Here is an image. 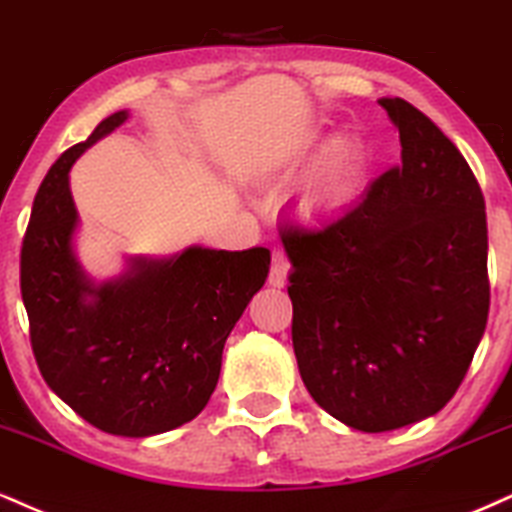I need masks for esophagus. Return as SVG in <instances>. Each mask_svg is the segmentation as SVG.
Returning a JSON list of instances; mask_svg holds the SVG:
<instances>
[{"instance_id": "esophagus-1", "label": "esophagus", "mask_w": 512, "mask_h": 512, "mask_svg": "<svg viewBox=\"0 0 512 512\" xmlns=\"http://www.w3.org/2000/svg\"><path fill=\"white\" fill-rule=\"evenodd\" d=\"M287 273H290V261H287L285 251L273 249V263H270L268 282L273 287H282L287 282Z\"/></svg>"}]
</instances>
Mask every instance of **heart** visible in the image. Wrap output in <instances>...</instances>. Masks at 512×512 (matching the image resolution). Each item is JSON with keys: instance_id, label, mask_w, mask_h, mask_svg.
I'll return each mask as SVG.
<instances>
[{"instance_id": "heart-1", "label": "heart", "mask_w": 512, "mask_h": 512, "mask_svg": "<svg viewBox=\"0 0 512 512\" xmlns=\"http://www.w3.org/2000/svg\"><path fill=\"white\" fill-rule=\"evenodd\" d=\"M366 167H369V155L359 136L342 131L328 138L304 179L302 196L306 208L328 213L345 206L362 186Z\"/></svg>"}]
</instances>
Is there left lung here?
<instances>
[{
    "instance_id": "left-lung-1",
    "label": "left lung",
    "mask_w": 512,
    "mask_h": 512,
    "mask_svg": "<svg viewBox=\"0 0 512 512\" xmlns=\"http://www.w3.org/2000/svg\"><path fill=\"white\" fill-rule=\"evenodd\" d=\"M378 105L400 131V165L340 218L280 230L304 386L330 417L366 434L446 407L491 299L486 206L470 165L407 100Z\"/></svg>"
}]
</instances>
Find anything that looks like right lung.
Returning a JSON list of instances; mask_svg holds the SVG:
<instances>
[{
  "label": "right lung",
  "mask_w": 512,
  "mask_h": 512,
  "mask_svg": "<svg viewBox=\"0 0 512 512\" xmlns=\"http://www.w3.org/2000/svg\"><path fill=\"white\" fill-rule=\"evenodd\" d=\"M126 117L102 119L42 179L21 246V297L47 386L95 429L146 438L208 405L222 347L266 282L270 251L189 246L172 258H129L117 280H90L74 254L69 170Z\"/></svg>",
  "instance_id": "right-lung-1"
}]
</instances>
